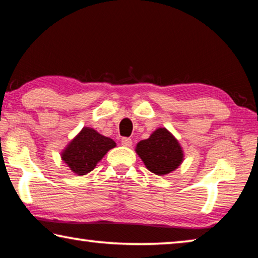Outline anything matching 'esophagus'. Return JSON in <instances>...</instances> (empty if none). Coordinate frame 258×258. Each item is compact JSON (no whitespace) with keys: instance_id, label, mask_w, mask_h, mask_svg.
I'll return each instance as SVG.
<instances>
[{"instance_id":"34e87169","label":"esophagus","mask_w":258,"mask_h":258,"mask_svg":"<svg viewBox=\"0 0 258 258\" xmlns=\"http://www.w3.org/2000/svg\"><path fill=\"white\" fill-rule=\"evenodd\" d=\"M132 139H130V138H123L121 139V146H124V147H131L132 146Z\"/></svg>"}]
</instances>
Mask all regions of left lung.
I'll return each instance as SVG.
<instances>
[{
    "instance_id": "1",
    "label": "left lung",
    "mask_w": 258,
    "mask_h": 258,
    "mask_svg": "<svg viewBox=\"0 0 258 258\" xmlns=\"http://www.w3.org/2000/svg\"><path fill=\"white\" fill-rule=\"evenodd\" d=\"M135 152L156 175H167L184 160V151L178 140L166 127H158L146 140H141Z\"/></svg>"
}]
</instances>
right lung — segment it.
<instances>
[{
    "label": "right lung",
    "instance_id": "add662e5",
    "mask_svg": "<svg viewBox=\"0 0 258 258\" xmlns=\"http://www.w3.org/2000/svg\"><path fill=\"white\" fill-rule=\"evenodd\" d=\"M116 147L112 139L104 137L92 127H83L61 151V159L75 175H86L107 152Z\"/></svg>",
    "mask_w": 258,
    "mask_h": 258
}]
</instances>
